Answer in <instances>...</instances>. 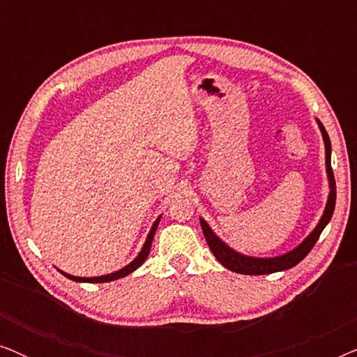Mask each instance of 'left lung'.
Returning a JSON list of instances; mask_svg holds the SVG:
<instances>
[{
	"label": "left lung",
	"instance_id": "left-lung-1",
	"mask_svg": "<svg viewBox=\"0 0 357 357\" xmlns=\"http://www.w3.org/2000/svg\"><path fill=\"white\" fill-rule=\"evenodd\" d=\"M317 125H319L321 138H324V144H325V167H326V177H328V188H330L328 199H326L324 214H321L320 221L317 222L314 231H312L309 236L299 243V245L292 248V250L278 257L261 258V257L243 255V253L234 250V248L229 247L221 237H218V234L209 227V224L204 221L203 218H199V224H202L204 238H206L213 255L216 257V260L221 263L222 266H226L227 270H231L234 273H241V275H270V273L289 270V268L296 266L297 263L304 260L307 253L312 250V247H314L315 242L319 241L321 231H324L326 224L330 222L331 216H333L335 203H336V183H335L333 170H331L330 136L326 133L325 126L321 125L320 120H317Z\"/></svg>",
	"mask_w": 357,
	"mask_h": 357
}]
</instances>
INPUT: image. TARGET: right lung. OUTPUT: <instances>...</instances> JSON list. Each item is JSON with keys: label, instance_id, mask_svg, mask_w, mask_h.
Here are the masks:
<instances>
[{"label": "right lung", "instance_id": "add662e5", "mask_svg": "<svg viewBox=\"0 0 357 357\" xmlns=\"http://www.w3.org/2000/svg\"><path fill=\"white\" fill-rule=\"evenodd\" d=\"M160 218H162V214H160V216H158V219H155L153 226H151L148 237H146V241H144V243H143V247H141V250H139L138 255L135 257V260H133V261H130L128 265H126V266L120 268V270H116V271H114V273H109V275L92 276V278L73 276V275H70V273H65V271H61V270H58V271H60L63 276H66L68 280L76 281V282H107V281H115V280H120V278L128 276L130 273H133L135 270H138V268L144 263L146 258H148V255H149V250H151V243H153V238H154L155 229H158V226H159Z\"/></svg>", "mask_w": 357, "mask_h": 357}]
</instances>
